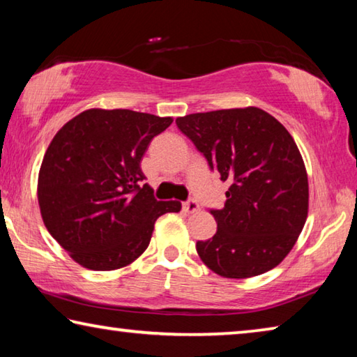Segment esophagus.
<instances>
[{
	"label": "esophagus",
	"instance_id": "1",
	"mask_svg": "<svg viewBox=\"0 0 357 357\" xmlns=\"http://www.w3.org/2000/svg\"><path fill=\"white\" fill-rule=\"evenodd\" d=\"M183 209L185 211V213L193 214V213H198V211H200V206H198V203L195 200H189L183 204Z\"/></svg>",
	"mask_w": 357,
	"mask_h": 357
}]
</instances>
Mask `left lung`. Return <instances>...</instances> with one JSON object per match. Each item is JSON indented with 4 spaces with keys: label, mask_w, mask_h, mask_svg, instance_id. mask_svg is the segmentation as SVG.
<instances>
[{
    "label": "left lung",
    "mask_w": 357,
    "mask_h": 357,
    "mask_svg": "<svg viewBox=\"0 0 357 357\" xmlns=\"http://www.w3.org/2000/svg\"><path fill=\"white\" fill-rule=\"evenodd\" d=\"M176 124L229 184L225 206L211 209L215 234L197 243L202 261L227 279L280 264L309 213V179L289 132L257 107L192 113Z\"/></svg>",
    "instance_id": "left-lung-1"
}]
</instances>
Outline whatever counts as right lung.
<instances>
[{"instance_id":"1","label":"right lung","mask_w":357,"mask_h":357,"mask_svg":"<svg viewBox=\"0 0 357 357\" xmlns=\"http://www.w3.org/2000/svg\"><path fill=\"white\" fill-rule=\"evenodd\" d=\"M173 118L89 108L68 121L45 151L38 179L48 233L80 266L114 271L148 249L154 223L179 213L143 184V154Z\"/></svg>"}]
</instances>
